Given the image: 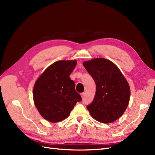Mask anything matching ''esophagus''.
I'll return each instance as SVG.
<instances>
[{
	"instance_id": "1",
	"label": "esophagus",
	"mask_w": 155,
	"mask_h": 155,
	"mask_svg": "<svg viewBox=\"0 0 155 155\" xmlns=\"http://www.w3.org/2000/svg\"><path fill=\"white\" fill-rule=\"evenodd\" d=\"M81 97H82V98H84V93H81Z\"/></svg>"
}]
</instances>
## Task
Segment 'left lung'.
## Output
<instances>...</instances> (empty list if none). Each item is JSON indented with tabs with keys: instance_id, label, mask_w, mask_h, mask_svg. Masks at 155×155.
Returning <instances> with one entry per match:
<instances>
[{
	"instance_id": "left-lung-1",
	"label": "left lung",
	"mask_w": 155,
	"mask_h": 155,
	"mask_svg": "<svg viewBox=\"0 0 155 155\" xmlns=\"http://www.w3.org/2000/svg\"><path fill=\"white\" fill-rule=\"evenodd\" d=\"M83 66L95 82L96 94L87 106L91 117L103 123L118 119L126 110L130 97V87L120 69L103 58L84 61Z\"/></svg>"
}]
</instances>
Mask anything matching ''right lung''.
Here are the masks:
<instances>
[{
	"label": "right lung",
	"mask_w": 155,
	"mask_h": 155,
	"mask_svg": "<svg viewBox=\"0 0 155 155\" xmlns=\"http://www.w3.org/2000/svg\"><path fill=\"white\" fill-rule=\"evenodd\" d=\"M77 63L76 60L56 61L36 81L32 91L34 103L47 121L54 123L65 119L76 103L82 100L70 78Z\"/></svg>",
	"instance_id": "1"
}]
</instances>
